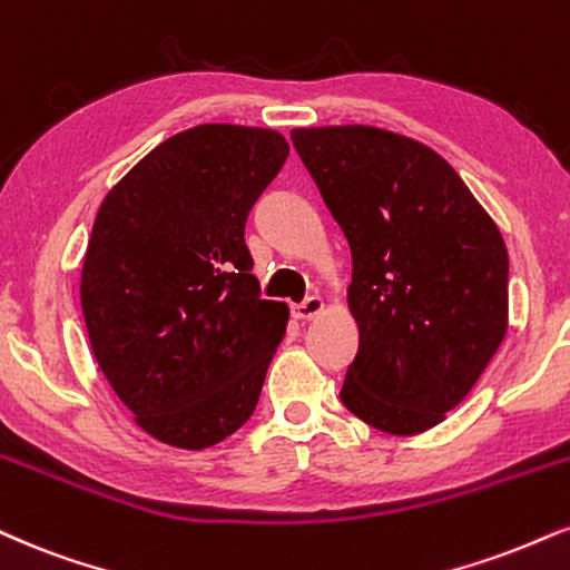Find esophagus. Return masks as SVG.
Instances as JSON below:
<instances>
[{
	"instance_id": "34e87169",
	"label": "esophagus",
	"mask_w": 570,
	"mask_h": 570,
	"mask_svg": "<svg viewBox=\"0 0 570 570\" xmlns=\"http://www.w3.org/2000/svg\"><path fill=\"white\" fill-rule=\"evenodd\" d=\"M321 311H324V299H321V297H307L305 303H299V305L292 307V315L297 321H311Z\"/></svg>"
}]
</instances>
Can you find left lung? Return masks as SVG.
<instances>
[{
  "label": "left lung",
  "mask_w": 570,
  "mask_h": 570,
  "mask_svg": "<svg viewBox=\"0 0 570 570\" xmlns=\"http://www.w3.org/2000/svg\"><path fill=\"white\" fill-rule=\"evenodd\" d=\"M292 142L353 255L358 353L342 403L382 433H424L504 340L502 233L454 167L411 137L351 125L292 129Z\"/></svg>",
  "instance_id": "8db88e82"
}]
</instances>
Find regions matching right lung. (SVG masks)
I'll use <instances>...</instances> for the list:
<instances>
[{"label":"right lung","mask_w":570,"mask_h":570,"mask_svg":"<svg viewBox=\"0 0 570 570\" xmlns=\"http://www.w3.org/2000/svg\"><path fill=\"white\" fill-rule=\"evenodd\" d=\"M286 156L276 129L202 125L102 198L81 313L102 374L156 441L209 449L257 406L289 307L259 297L244 228Z\"/></svg>","instance_id":"right-lung-1"}]
</instances>
